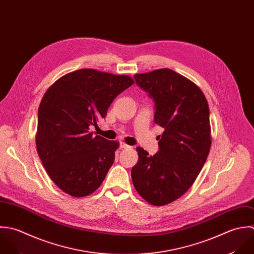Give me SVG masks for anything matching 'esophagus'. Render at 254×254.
<instances>
[{"mask_svg":"<svg viewBox=\"0 0 254 254\" xmlns=\"http://www.w3.org/2000/svg\"><path fill=\"white\" fill-rule=\"evenodd\" d=\"M119 147H120V149H130V148H131V147H130L129 145L125 144L124 142H121V143H120V146H119Z\"/></svg>","mask_w":254,"mask_h":254,"instance_id":"esophagus-1","label":"esophagus"}]
</instances>
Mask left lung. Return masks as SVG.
<instances>
[{"label":"left lung","mask_w":254,"mask_h":254,"mask_svg":"<svg viewBox=\"0 0 254 254\" xmlns=\"http://www.w3.org/2000/svg\"><path fill=\"white\" fill-rule=\"evenodd\" d=\"M138 86L154 100V121L165 129L159 152L150 156L138 147L131 176L137 192L150 204L164 206L181 197L194 183L211 147L210 112L201 89L170 69L134 75Z\"/></svg>","instance_id":"left-lung-1"}]
</instances>
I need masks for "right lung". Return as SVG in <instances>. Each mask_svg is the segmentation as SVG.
<instances>
[{"label": "right lung", "instance_id": "1", "mask_svg": "<svg viewBox=\"0 0 254 254\" xmlns=\"http://www.w3.org/2000/svg\"><path fill=\"white\" fill-rule=\"evenodd\" d=\"M133 83L125 75L81 69L45 92L38 108L36 148L49 177L67 194L85 197L104 180L119 143L94 136L89 126H97L113 99Z\"/></svg>", "mask_w": 254, "mask_h": 254}]
</instances>
